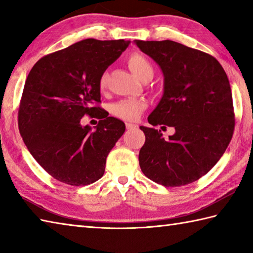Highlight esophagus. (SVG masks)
I'll return each mask as SVG.
<instances>
[{"mask_svg":"<svg viewBox=\"0 0 253 253\" xmlns=\"http://www.w3.org/2000/svg\"><path fill=\"white\" fill-rule=\"evenodd\" d=\"M138 126L135 125V124H131V123H126V128L127 130H132V129H136Z\"/></svg>","mask_w":253,"mask_h":253,"instance_id":"obj_1","label":"esophagus"}]
</instances>
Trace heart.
I'll list each match as a JSON object with an SVG mask.
<instances>
[{
	"instance_id": "b5f03b06",
	"label": "heart",
	"mask_w": 253,
	"mask_h": 253,
	"mask_svg": "<svg viewBox=\"0 0 253 253\" xmlns=\"http://www.w3.org/2000/svg\"><path fill=\"white\" fill-rule=\"evenodd\" d=\"M128 64L131 71L140 79L145 81L147 79L153 77V67L148 58L142 53L135 52L128 58ZM107 73L103 72L98 79V87L104 90L106 86ZM148 103L145 98H122L114 102L110 106V112L113 116L120 118L123 121H137L140 117L142 112L146 110Z\"/></svg>"
}]
</instances>
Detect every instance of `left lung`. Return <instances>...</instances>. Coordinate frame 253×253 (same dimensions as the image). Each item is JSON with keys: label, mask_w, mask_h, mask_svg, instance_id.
I'll use <instances>...</instances> for the list:
<instances>
[{"label": "left lung", "mask_w": 253, "mask_h": 253, "mask_svg": "<svg viewBox=\"0 0 253 253\" xmlns=\"http://www.w3.org/2000/svg\"><path fill=\"white\" fill-rule=\"evenodd\" d=\"M136 44L165 74V93L148 122L175 129L165 140L161 130L140 126V169L163 186L190 184L218 162L234 135L229 80L216 58L197 49L172 41Z\"/></svg>", "instance_id": "left-lung-1"}]
</instances>
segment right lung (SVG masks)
<instances>
[{"mask_svg":"<svg viewBox=\"0 0 253 253\" xmlns=\"http://www.w3.org/2000/svg\"><path fill=\"white\" fill-rule=\"evenodd\" d=\"M129 42L84 39L46 54L34 64L18 108V128L27 149L53 179L82 186L103 176L108 153L125 124L100 106L98 79ZM88 115L95 130L82 127Z\"/></svg>","mask_w":253,"mask_h":253,"instance_id":"add662e5","label":"right lung"}]
</instances>
